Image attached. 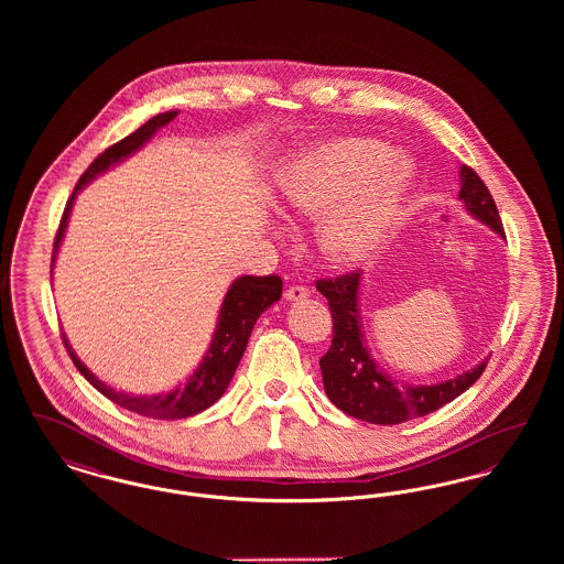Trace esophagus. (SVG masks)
I'll return each instance as SVG.
<instances>
[{
	"instance_id": "obj_1",
	"label": "esophagus",
	"mask_w": 564,
	"mask_h": 564,
	"mask_svg": "<svg viewBox=\"0 0 564 564\" xmlns=\"http://www.w3.org/2000/svg\"><path fill=\"white\" fill-rule=\"evenodd\" d=\"M304 297H308V290H306L304 285H295V288L285 290V300H288V302H300V300H304Z\"/></svg>"
}]
</instances>
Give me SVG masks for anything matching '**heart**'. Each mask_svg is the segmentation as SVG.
<instances>
[{"label":"heart","mask_w":564,"mask_h":564,"mask_svg":"<svg viewBox=\"0 0 564 564\" xmlns=\"http://www.w3.org/2000/svg\"><path fill=\"white\" fill-rule=\"evenodd\" d=\"M416 182L414 162L376 139H336L285 162L276 177L283 209L319 217L315 242L329 269H359L398 232Z\"/></svg>","instance_id":"1"}]
</instances>
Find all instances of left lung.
Segmentation results:
<instances>
[{
    "label": "left lung",
    "mask_w": 564,
    "mask_h": 564,
    "mask_svg": "<svg viewBox=\"0 0 564 564\" xmlns=\"http://www.w3.org/2000/svg\"><path fill=\"white\" fill-rule=\"evenodd\" d=\"M458 182V200L465 212L506 239L497 205L478 173L460 164ZM361 281V272L317 281V290L327 297L334 319L332 347L319 359V366L325 395L336 408L372 425H400L453 402L482 376L490 355L476 368L433 384H410L387 375L366 345L359 311Z\"/></svg>",
    "instance_id": "1"
}]
</instances>
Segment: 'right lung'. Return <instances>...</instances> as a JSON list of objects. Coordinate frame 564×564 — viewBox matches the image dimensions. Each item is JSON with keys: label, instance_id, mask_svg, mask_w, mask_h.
I'll return each mask as SVG.
<instances>
[{"label": "right lung", "instance_id": "1", "mask_svg": "<svg viewBox=\"0 0 564 564\" xmlns=\"http://www.w3.org/2000/svg\"><path fill=\"white\" fill-rule=\"evenodd\" d=\"M177 113L180 111L173 109V111H164V113L150 118L134 133L124 137L118 143H113L84 171L72 198L67 200L65 214H63L58 232H56L53 269L58 247L63 242L67 224H69L72 207H74L76 196L80 194V189L86 188L97 175H104L111 166H116V164L127 161L129 156H133L134 152H139ZM281 292H283V281L276 274H269V276L242 274L239 279H235L230 283L228 292L224 295L221 306H219L214 338L209 343V349L205 350V355H203V361L188 376V380L184 384H177L175 389L164 391V393H154V395H141L139 393L137 395V393H129V391H116L111 384H106L101 378H97L82 364L80 357L76 355V350L72 349L65 334H63V340H65V347L69 350L72 359H74V366L80 370V375L111 402L118 403V405H122L131 412H137L141 416H150V419H164V421L186 419V416H194V414L207 410L209 405H214L224 395V391L228 389L232 376L241 364L242 352L247 349L253 325L258 322V317L281 297Z\"/></svg>", "mask_w": 564, "mask_h": 564}]
</instances>
